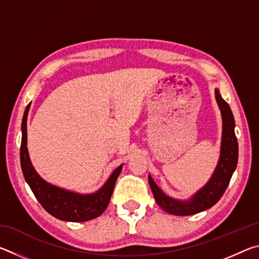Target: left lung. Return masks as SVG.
Returning a JSON list of instances; mask_svg holds the SVG:
<instances>
[{"label": "left lung", "instance_id": "1", "mask_svg": "<svg viewBox=\"0 0 259 259\" xmlns=\"http://www.w3.org/2000/svg\"><path fill=\"white\" fill-rule=\"evenodd\" d=\"M218 106L221 108L223 117V137L221 157H219L217 168L214 170L212 177L210 178L207 185L200 190L192 199L185 202L174 200L166 196L162 192L151 176H148L151 190L154 194L157 204L164 211L175 214V216H190L211 208L222 198L229 186L230 181L238 164L239 146L238 139L234 133V117L231 108L224 99L222 98L219 91L214 90Z\"/></svg>", "mask_w": 259, "mask_h": 259}]
</instances>
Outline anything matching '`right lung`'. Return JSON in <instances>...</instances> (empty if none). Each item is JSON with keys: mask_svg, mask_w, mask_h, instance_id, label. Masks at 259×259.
<instances>
[{"mask_svg": "<svg viewBox=\"0 0 259 259\" xmlns=\"http://www.w3.org/2000/svg\"><path fill=\"white\" fill-rule=\"evenodd\" d=\"M30 103L25 109L21 122L20 164L24 177L33 191L35 198L52 216L67 222H87L102 214L107 208L116 179L121 172L122 165L117 166L108 178L107 183L94 194L82 195L56 187L38 176L29 160L27 150V115Z\"/></svg>", "mask_w": 259, "mask_h": 259, "instance_id": "add662e5", "label": "right lung"}]
</instances>
